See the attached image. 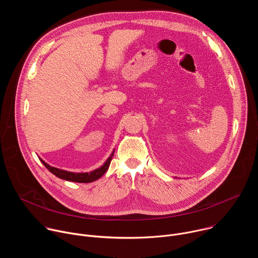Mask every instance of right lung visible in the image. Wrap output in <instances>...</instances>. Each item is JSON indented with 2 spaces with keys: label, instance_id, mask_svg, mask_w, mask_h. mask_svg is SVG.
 <instances>
[{
  "label": "right lung",
  "instance_id": "add662e5",
  "mask_svg": "<svg viewBox=\"0 0 258 258\" xmlns=\"http://www.w3.org/2000/svg\"><path fill=\"white\" fill-rule=\"evenodd\" d=\"M112 156H113V154L107 159V161L104 163V165H102L100 168H98L94 171H91V172H83V173H75V172L65 171V170L50 166L49 164L44 162L42 159H41V161L53 174H55L56 176H58L62 179L69 180V181H76V182H91V181H94V180L100 178L107 171V169L110 165V162H111V160H112Z\"/></svg>",
  "mask_w": 258,
  "mask_h": 258
}]
</instances>
